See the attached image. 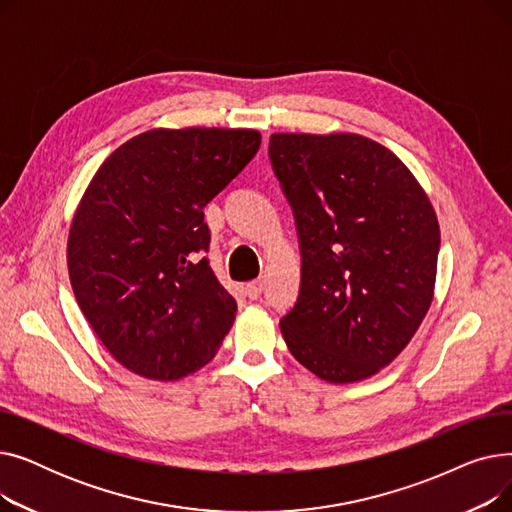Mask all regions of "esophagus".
Masks as SVG:
<instances>
[{
    "mask_svg": "<svg viewBox=\"0 0 512 512\" xmlns=\"http://www.w3.org/2000/svg\"><path fill=\"white\" fill-rule=\"evenodd\" d=\"M245 292H247V297L249 299H259L261 297V292H263V282L261 280H255V282H249L247 286H245Z\"/></svg>",
    "mask_w": 512,
    "mask_h": 512,
    "instance_id": "obj_1",
    "label": "esophagus"
}]
</instances>
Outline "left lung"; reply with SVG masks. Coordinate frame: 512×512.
<instances>
[{
    "mask_svg": "<svg viewBox=\"0 0 512 512\" xmlns=\"http://www.w3.org/2000/svg\"><path fill=\"white\" fill-rule=\"evenodd\" d=\"M272 168L294 211L301 290L280 319L317 378H371L405 348L434 301L440 226L411 170L361 134L276 132Z\"/></svg>",
    "mask_w": 512,
    "mask_h": 512,
    "instance_id": "8db88e82",
    "label": "left lung"
}]
</instances>
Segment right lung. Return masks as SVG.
Here are the masks:
<instances>
[{
  "label": "right lung",
  "mask_w": 512,
  "mask_h": 512,
  "mask_svg": "<svg viewBox=\"0 0 512 512\" xmlns=\"http://www.w3.org/2000/svg\"><path fill=\"white\" fill-rule=\"evenodd\" d=\"M251 128H153L107 157L68 234L76 303L132 373L174 382L209 363L236 317L215 278L205 205L255 157Z\"/></svg>",
  "instance_id": "right-lung-1"
}]
</instances>
